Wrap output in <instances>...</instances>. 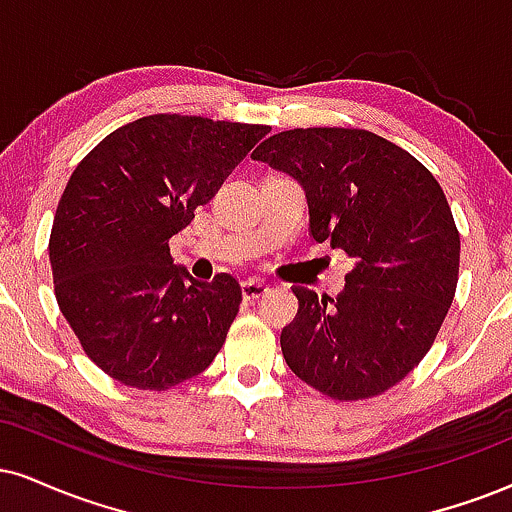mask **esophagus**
<instances>
[{
    "label": "esophagus",
    "mask_w": 512,
    "mask_h": 512,
    "mask_svg": "<svg viewBox=\"0 0 512 512\" xmlns=\"http://www.w3.org/2000/svg\"><path fill=\"white\" fill-rule=\"evenodd\" d=\"M270 292V285L263 280H256V277H251V280H244L242 282V294L246 301H256L261 299V296H266Z\"/></svg>",
    "instance_id": "esophagus-1"
}]
</instances>
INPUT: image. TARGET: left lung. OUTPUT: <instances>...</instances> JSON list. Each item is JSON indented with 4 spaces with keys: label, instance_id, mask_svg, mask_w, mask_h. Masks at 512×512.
Here are the masks:
<instances>
[{
    "label": "left lung",
    "instance_id": "1",
    "mask_svg": "<svg viewBox=\"0 0 512 512\" xmlns=\"http://www.w3.org/2000/svg\"><path fill=\"white\" fill-rule=\"evenodd\" d=\"M251 156L304 185L311 237L356 263L334 299L292 287L299 311L280 334L287 365L337 401L396 387L432 349L456 296L460 235L444 189L370 130L294 128Z\"/></svg>",
    "mask_w": 512,
    "mask_h": 512
}]
</instances>
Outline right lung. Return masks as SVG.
Masks as SVG:
<instances>
[{
  "label": "right lung",
  "mask_w": 512,
  "mask_h": 512,
  "mask_svg": "<svg viewBox=\"0 0 512 512\" xmlns=\"http://www.w3.org/2000/svg\"><path fill=\"white\" fill-rule=\"evenodd\" d=\"M268 132L154 113L113 130L73 170L49 235L54 294L82 351L113 380L166 391L225 344L242 287L227 273L189 277L168 239Z\"/></svg>",
  "instance_id": "right-lung-1"
}]
</instances>
